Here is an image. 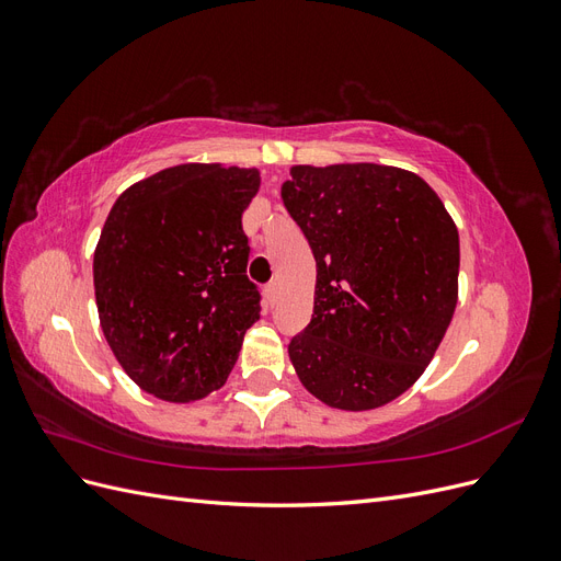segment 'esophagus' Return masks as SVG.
<instances>
[{
    "instance_id": "34e87169",
    "label": "esophagus",
    "mask_w": 561,
    "mask_h": 561,
    "mask_svg": "<svg viewBox=\"0 0 561 561\" xmlns=\"http://www.w3.org/2000/svg\"><path fill=\"white\" fill-rule=\"evenodd\" d=\"M276 299H278V283L274 280V283H268V285L264 287V301H266V307H274Z\"/></svg>"
}]
</instances>
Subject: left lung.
<instances>
[{"instance_id": "obj_1", "label": "left lung", "mask_w": 561, "mask_h": 561, "mask_svg": "<svg viewBox=\"0 0 561 561\" xmlns=\"http://www.w3.org/2000/svg\"><path fill=\"white\" fill-rule=\"evenodd\" d=\"M280 196L316 257L313 316L287 353L301 386L367 412L426 371L458 301V231L416 173L293 165Z\"/></svg>"}]
</instances>
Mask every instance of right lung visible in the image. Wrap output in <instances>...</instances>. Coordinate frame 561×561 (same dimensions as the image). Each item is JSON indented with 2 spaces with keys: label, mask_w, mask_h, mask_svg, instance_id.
<instances>
[{
  "label": "right lung",
  "mask_w": 561,
  "mask_h": 561,
  "mask_svg": "<svg viewBox=\"0 0 561 561\" xmlns=\"http://www.w3.org/2000/svg\"><path fill=\"white\" fill-rule=\"evenodd\" d=\"M257 168L182 163L116 198L93 254L100 328L147 393L196 402L222 388L260 320L241 217Z\"/></svg>",
  "instance_id": "obj_1"
}]
</instances>
